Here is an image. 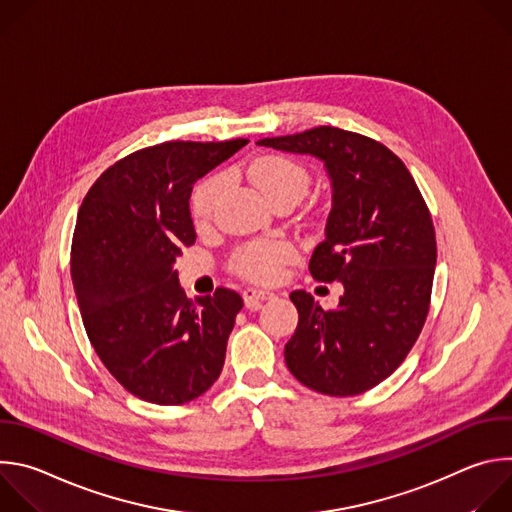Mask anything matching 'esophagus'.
<instances>
[{"label":"esophagus","mask_w":512,"mask_h":512,"mask_svg":"<svg viewBox=\"0 0 512 512\" xmlns=\"http://www.w3.org/2000/svg\"><path fill=\"white\" fill-rule=\"evenodd\" d=\"M275 294L269 289H259V287H247L243 291V300H245V308L251 310V312H257L261 310V304L271 300Z\"/></svg>","instance_id":"esophagus-1"}]
</instances>
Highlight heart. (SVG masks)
Returning a JSON list of instances; mask_svg holds the SVG:
<instances>
[{
  "label": "heart",
  "instance_id": "heart-1",
  "mask_svg": "<svg viewBox=\"0 0 512 512\" xmlns=\"http://www.w3.org/2000/svg\"><path fill=\"white\" fill-rule=\"evenodd\" d=\"M249 178L261 188V192L271 200L285 196L302 198L310 184L308 170L285 156H263L249 166ZM223 190V178L210 176L200 182L192 194V218L196 225L210 221L218 194ZM298 251L289 241L283 239H261L243 245L235 257L233 267L237 273L253 281H275L279 279L283 267L296 259Z\"/></svg>",
  "mask_w": 512,
  "mask_h": 512
}]
</instances>
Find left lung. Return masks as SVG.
Segmentation results:
<instances>
[{"label":"left lung","instance_id":"obj_1","mask_svg":"<svg viewBox=\"0 0 512 512\" xmlns=\"http://www.w3.org/2000/svg\"><path fill=\"white\" fill-rule=\"evenodd\" d=\"M257 143L318 158L332 184L310 273L340 281L344 294L322 310L304 289L291 291L300 318L285 344L287 369L322 395L369 391L405 360L429 312L437 247L427 204L405 164L360 133L322 125Z\"/></svg>","mask_w":512,"mask_h":512}]
</instances>
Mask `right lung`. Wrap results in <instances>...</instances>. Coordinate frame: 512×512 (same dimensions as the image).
<instances>
[{
    "label": "right lung",
    "instance_id": "add662e5",
    "mask_svg": "<svg viewBox=\"0 0 512 512\" xmlns=\"http://www.w3.org/2000/svg\"><path fill=\"white\" fill-rule=\"evenodd\" d=\"M247 139L166 141L107 168L87 192L72 235L70 275L87 336L131 395L182 405L212 387L243 298L218 287L188 300L174 269L194 245L198 178Z\"/></svg>",
    "mask_w": 512,
    "mask_h": 512
}]
</instances>
